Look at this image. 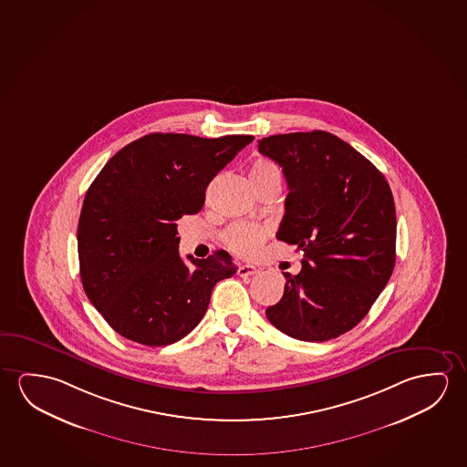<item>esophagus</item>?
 <instances>
[{
  "instance_id": "34e87169",
  "label": "esophagus",
  "mask_w": 467,
  "mask_h": 467,
  "mask_svg": "<svg viewBox=\"0 0 467 467\" xmlns=\"http://www.w3.org/2000/svg\"><path fill=\"white\" fill-rule=\"evenodd\" d=\"M260 268L255 265H239L237 266V275L239 276H252L255 273H259Z\"/></svg>"
}]
</instances>
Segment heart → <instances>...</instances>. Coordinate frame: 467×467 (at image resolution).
Wrapping results in <instances>:
<instances>
[{
	"mask_svg": "<svg viewBox=\"0 0 467 467\" xmlns=\"http://www.w3.org/2000/svg\"><path fill=\"white\" fill-rule=\"evenodd\" d=\"M252 182L268 180V178H280L278 166L268 158H257L249 170ZM266 239V230L254 223L239 222L231 224L224 233V243L231 251L241 257H254Z\"/></svg>",
	"mask_w": 467,
	"mask_h": 467,
	"instance_id": "heart-1",
	"label": "heart"
}]
</instances>
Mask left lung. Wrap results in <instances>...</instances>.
<instances>
[{
	"instance_id": "obj_1",
	"label": "left lung",
	"mask_w": 467,
	"mask_h": 467,
	"mask_svg": "<svg viewBox=\"0 0 467 467\" xmlns=\"http://www.w3.org/2000/svg\"><path fill=\"white\" fill-rule=\"evenodd\" d=\"M259 151L283 168L289 192L276 239L304 252L283 273L285 293L265 310L287 337L320 343L354 328L393 273L396 210L385 176L325 130L264 137Z\"/></svg>"
}]
</instances>
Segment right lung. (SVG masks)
Segmentation results:
<instances>
[{"label":"right lung","mask_w":467,"mask_h":467,"mask_svg":"<svg viewBox=\"0 0 467 467\" xmlns=\"http://www.w3.org/2000/svg\"><path fill=\"white\" fill-rule=\"evenodd\" d=\"M254 136L218 139L153 132L99 172L79 226L80 278L108 325L145 346L172 345L207 312L213 286L236 266L230 254L181 259L178 220L201 212L210 181Z\"/></svg>","instance_id":"add662e5"}]
</instances>
